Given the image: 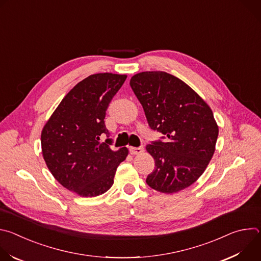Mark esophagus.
I'll return each instance as SVG.
<instances>
[{
  "instance_id": "obj_1",
  "label": "esophagus",
  "mask_w": 261,
  "mask_h": 261,
  "mask_svg": "<svg viewBox=\"0 0 261 261\" xmlns=\"http://www.w3.org/2000/svg\"><path fill=\"white\" fill-rule=\"evenodd\" d=\"M129 150H130V153H131L132 155H139V154L143 153V147H142V146H139V147L130 146Z\"/></svg>"
}]
</instances>
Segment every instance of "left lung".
Listing matches in <instances>:
<instances>
[{
  "instance_id": "1",
  "label": "left lung",
  "mask_w": 261,
  "mask_h": 261,
  "mask_svg": "<svg viewBox=\"0 0 261 261\" xmlns=\"http://www.w3.org/2000/svg\"><path fill=\"white\" fill-rule=\"evenodd\" d=\"M130 86L148 125L167 137L166 142L145 146L155 160L146 184L166 194L188 188L204 172L216 150L219 127L211 107L187 84L164 71L137 73Z\"/></svg>"
}]
</instances>
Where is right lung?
Masks as SVG:
<instances>
[{
	"mask_svg": "<svg viewBox=\"0 0 261 261\" xmlns=\"http://www.w3.org/2000/svg\"><path fill=\"white\" fill-rule=\"evenodd\" d=\"M127 75L97 73L74 87L61 101L41 132L43 159L64 188L82 197L108 191L128 148L113 151L104 119L109 102Z\"/></svg>",
	"mask_w": 261,
	"mask_h": 261,
	"instance_id": "1",
	"label": "right lung"
}]
</instances>
